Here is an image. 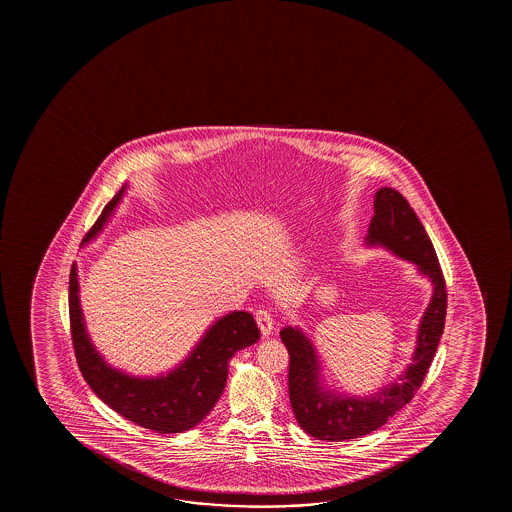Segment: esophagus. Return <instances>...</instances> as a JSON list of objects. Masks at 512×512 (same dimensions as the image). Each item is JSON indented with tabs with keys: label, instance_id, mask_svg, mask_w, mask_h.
Returning <instances> with one entry per match:
<instances>
[{
	"label": "esophagus",
	"instance_id": "34e87169",
	"mask_svg": "<svg viewBox=\"0 0 512 512\" xmlns=\"http://www.w3.org/2000/svg\"><path fill=\"white\" fill-rule=\"evenodd\" d=\"M255 318H257V323H259L262 336H269L274 329V318L271 315V311L266 308H259L255 311Z\"/></svg>",
	"mask_w": 512,
	"mask_h": 512
}]
</instances>
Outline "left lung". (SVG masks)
Wrapping results in <instances>:
<instances>
[{"mask_svg":"<svg viewBox=\"0 0 512 512\" xmlns=\"http://www.w3.org/2000/svg\"><path fill=\"white\" fill-rule=\"evenodd\" d=\"M367 243L386 246L395 255L414 262L420 273L434 283V295L421 320L413 362L400 374L399 381L364 399L323 392L318 385V360L313 344L299 329H281V341L290 357V406L302 430L320 441L357 439L383 427L418 392L444 332L448 290L441 264L420 218L399 190L383 187L376 192Z\"/></svg>","mask_w":512,"mask_h":512,"instance_id":"obj_1","label":"left lung"}]
</instances>
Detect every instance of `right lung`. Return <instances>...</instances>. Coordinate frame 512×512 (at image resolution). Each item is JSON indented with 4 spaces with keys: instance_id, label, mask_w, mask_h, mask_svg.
<instances>
[{
    "instance_id": "obj_1",
    "label": "right lung",
    "mask_w": 512,
    "mask_h": 512,
    "mask_svg": "<svg viewBox=\"0 0 512 512\" xmlns=\"http://www.w3.org/2000/svg\"><path fill=\"white\" fill-rule=\"evenodd\" d=\"M124 189L106 204L91 231L85 234L84 243L101 231ZM70 329L78 369L92 392L120 416L157 434H180L201 423L224 392L229 360L236 351L257 343L260 337L253 316L234 311L206 332L196 350L175 371L161 378H131L106 365L87 337L78 304L75 264L70 273Z\"/></svg>"
}]
</instances>
